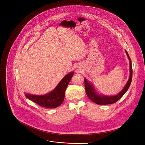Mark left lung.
<instances>
[{
	"instance_id": "8db88e82",
	"label": "left lung",
	"mask_w": 145,
	"mask_h": 145,
	"mask_svg": "<svg viewBox=\"0 0 145 145\" xmlns=\"http://www.w3.org/2000/svg\"><path fill=\"white\" fill-rule=\"evenodd\" d=\"M127 56L129 60V65H130V74H129V78L128 81L127 82L126 84L123 88V89L121 90V92H119L118 94L113 96H105L102 95L101 94L99 93L93 85L92 83H90L86 78L84 79L85 80V89L87 96L90 99L93 101V102L96 103L97 105H109L116 103L118 101H119L120 99L123 96V95L127 92L129 86H130L132 82V62L131 59L129 57L127 52L125 50Z\"/></svg>"
}]
</instances>
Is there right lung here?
<instances>
[{
    "instance_id": "add662e5",
    "label": "right lung",
    "mask_w": 145,
    "mask_h": 145,
    "mask_svg": "<svg viewBox=\"0 0 145 145\" xmlns=\"http://www.w3.org/2000/svg\"><path fill=\"white\" fill-rule=\"evenodd\" d=\"M73 75L72 72L67 74L60 81L56 87L50 92L43 95H35L25 93L29 100L34 102L42 107L46 108H55L62 104L64 101L65 92L71 79Z\"/></svg>"
}]
</instances>
